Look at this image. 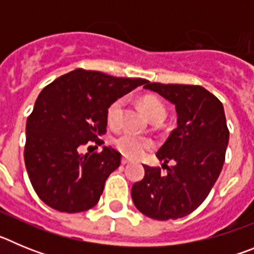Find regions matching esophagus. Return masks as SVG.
<instances>
[{"mask_svg": "<svg viewBox=\"0 0 254 254\" xmlns=\"http://www.w3.org/2000/svg\"><path fill=\"white\" fill-rule=\"evenodd\" d=\"M129 160L127 158H122V164L123 165H126V164H128Z\"/></svg>", "mask_w": 254, "mask_h": 254, "instance_id": "1", "label": "esophagus"}]
</instances>
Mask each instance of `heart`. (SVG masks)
<instances>
[{
	"label": "heart",
	"mask_w": 254,
	"mask_h": 254,
	"mask_svg": "<svg viewBox=\"0 0 254 254\" xmlns=\"http://www.w3.org/2000/svg\"><path fill=\"white\" fill-rule=\"evenodd\" d=\"M123 105H125V99L118 98L113 100L111 104L108 105L107 109V122L111 126L112 128H118L122 122V112ZM141 105H142L143 111L147 116L151 118L158 114H164L165 116V107L163 103L155 98V96L146 95L141 99ZM114 146L121 154H123L127 158L137 159L142 156L143 152L152 146V142L147 138L138 136L132 132H125L114 140Z\"/></svg>",
	"instance_id": "1"
}]
</instances>
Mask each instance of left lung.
<instances>
[{
	"mask_svg": "<svg viewBox=\"0 0 254 254\" xmlns=\"http://www.w3.org/2000/svg\"><path fill=\"white\" fill-rule=\"evenodd\" d=\"M143 87L176 105L178 118L177 128L156 152L167 174L143 165L145 177L132 186V201L151 219L176 220L205 201L223 169L229 142L224 107L198 85L147 81ZM170 160L176 161L172 168L166 165Z\"/></svg>",
	"mask_w": 254,
	"mask_h": 254,
	"instance_id": "obj_1",
	"label": "left lung"
}]
</instances>
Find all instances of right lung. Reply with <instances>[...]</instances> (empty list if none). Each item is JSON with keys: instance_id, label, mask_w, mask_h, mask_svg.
Listing matches in <instances>:
<instances>
[{"instance_id": "1", "label": "right lung", "mask_w": 254, "mask_h": 254, "mask_svg": "<svg viewBox=\"0 0 254 254\" xmlns=\"http://www.w3.org/2000/svg\"><path fill=\"white\" fill-rule=\"evenodd\" d=\"M145 78L114 77L77 68L47 85L26 121L25 167L39 198L61 212H81L98 203L121 154L104 146L82 154L84 145L103 143L107 109Z\"/></svg>"}]
</instances>
